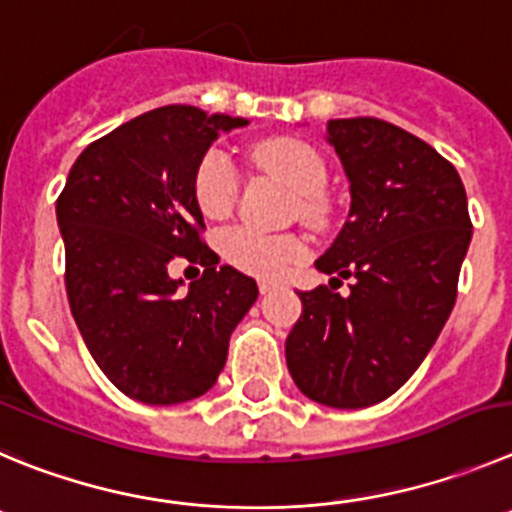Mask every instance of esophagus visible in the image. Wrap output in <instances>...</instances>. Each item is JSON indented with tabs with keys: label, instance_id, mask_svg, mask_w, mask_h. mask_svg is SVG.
<instances>
[{
	"label": "esophagus",
	"instance_id": "obj_1",
	"mask_svg": "<svg viewBox=\"0 0 512 512\" xmlns=\"http://www.w3.org/2000/svg\"><path fill=\"white\" fill-rule=\"evenodd\" d=\"M257 288H260L262 295H267L272 288H275V283H270V280H260V283H257Z\"/></svg>",
	"mask_w": 512,
	"mask_h": 512
}]
</instances>
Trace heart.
<instances>
[{
  "label": "heart",
  "instance_id": "b5f03b06",
  "mask_svg": "<svg viewBox=\"0 0 512 512\" xmlns=\"http://www.w3.org/2000/svg\"><path fill=\"white\" fill-rule=\"evenodd\" d=\"M255 159L262 169L283 179L300 194V209L318 214L328 169L323 156L313 146L295 138H272L257 143ZM240 194V169L232 154L222 146H212L194 171V199L207 217L217 219L232 212ZM219 252L232 267L257 278H280L295 262L305 257V245L293 234H267L262 229L234 224L219 234Z\"/></svg>",
  "mask_w": 512,
  "mask_h": 512
}]
</instances>
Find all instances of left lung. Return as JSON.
Returning <instances> with one entry per match:
<instances>
[{
    "mask_svg": "<svg viewBox=\"0 0 512 512\" xmlns=\"http://www.w3.org/2000/svg\"><path fill=\"white\" fill-rule=\"evenodd\" d=\"M351 181V212L315 267L331 275L303 300L285 341L308 399L379 404L407 384L450 318L472 222L460 174L429 143L381 118L328 121ZM351 279L349 295L335 290Z\"/></svg>",
    "mask_w": 512,
    "mask_h": 512,
    "instance_id": "1",
    "label": "left lung"
}]
</instances>
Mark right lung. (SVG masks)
<instances>
[{"mask_svg": "<svg viewBox=\"0 0 512 512\" xmlns=\"http://www.w3.org/2000/svg\"><path fill=\"white\" fill-rule=\"evenodd\" d=\"M245 118L164 105L90 143L57 197L65 288L85 346L111 384L143 404H181L217 381L257 283L202 240L194 171L219 131ZM176 256L199 261L186 294Z\"/></svg>", "mask_w": 512, "mask_h": 512, "instance_id": "add662e5", "label": "right lung"}]
</instances>
